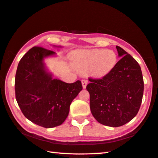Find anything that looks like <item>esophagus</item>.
Returning a JSON list of instances; mask_svg holds the SVG:
<instances>
[{"label":"esophagus","instance_id":"obj_1","mask_svg":"<svg viewBox=\"0 0 158 158\" xmlns=\"http://www.w3.org/2000/svg\"><path fill=\"white\" fill-rule=\"evenodd\" d=\"M81 84H82V86H83L84 89H86V85L88 84V81L86 79H82L81 80Z\"/></svg>","mask_w":158,"mask_h":158}]
</instances>
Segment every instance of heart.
Listing matches in <instances>:
<instances>
[{
    "label": "heart",
    "instance_id": "b5f03b06",
    "mask_svg": "<svg viewBox=\"0 0 158 158\" xmlns=\"http://www.w3.org/2000/svg\"><path fill=\"white\" fill-rule=\"evenodd\" d=\"M74 62L78 69L89 70L92 76L101 78L108 74L116 66L117 56L112 50H88L77 52Z\"/></svg>",
    "mask_w": 158,
    "mask_h": 158
}]
</instances>
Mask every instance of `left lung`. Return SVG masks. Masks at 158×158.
<instances>
[{"label":"left lung","instance_id":"left-lung-1","mask_svg":"<svg viewBox=\"0 0 158 158\" xmlns=\"http://www.w3.org/2000/svg\"><path fill=\"white\" fill-rule=\"evenodd\" d=\"M121 59L106 76L89 78L86 90L90 109L99 123L112 127L122 126L139 112L144 83L141 67L131 55L116 46Z\"/></svg>","mask_w":158,"mask_h":158}]
</instances>
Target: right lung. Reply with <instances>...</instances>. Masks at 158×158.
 <instances>
[{"mask_svg": "<svg viewBox=\"0 0 158 158\" xmlns=\"http://www.w3.org/2000/svg\"><path fill=\"white\" fill-rule=\"evenodd\" d=\"M54 54L44 48H31L19 61L15 80V97L22 112L33 123L45 128L63 123L72 101L82 90L79 80L67 84L52 79L46 71L44 58Z\"/></svg>", "mask_w": 158, "mask_h": 158, "instance_id": "obj_1", "label": "right lung"}]
</instances>
